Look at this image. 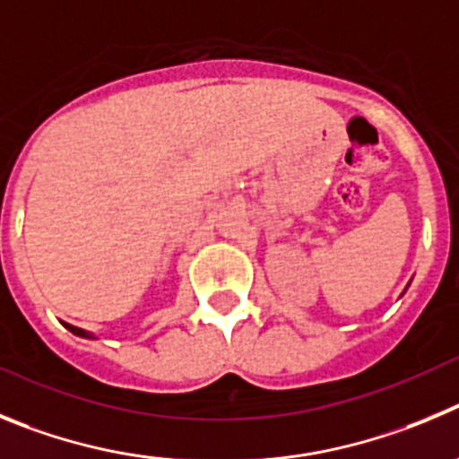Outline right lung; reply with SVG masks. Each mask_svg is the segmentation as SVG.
Returning a JSON list of instances; mask_svg holds the SVG:
<instances>
[{"instance_id": "right-lung-1", "label": "right lung", "mask_w": 459, "mask_h": 459, "mask_svg": "<svg viewBox=\"0 0 459 459\" xmlns=\"http://www.w3.org/2000/svg\"><path fill=\"white\" fill-rule=\"evenodd\" d=\"M65 329H70V332L73 333H77V336H84V338H93L91 336V333H86L84 329H80V327H73V325H65Z\"/></svg>"}]
</instances>
